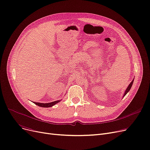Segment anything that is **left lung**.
Instances as JSON below:
<instances>
[{"label":"left lung","mask_w":150,"mask_h":150,"mask_svg":"<svg viewBox=\"0 0 150 150\" xmlns=\"http://www.w3.org/2000/svg\"><path fill=\"white\" fill-rule=\"evenodd\" d=\"M133 82H134V80L132 81V82L129 84V85L128 86V87L127 88V89H126V91H125V94H124V96L123 97H125L126 95V94L129 92V90L131 89V87H132V84H133Z\"/></svg>","instance_id":"1"}]
</instances>
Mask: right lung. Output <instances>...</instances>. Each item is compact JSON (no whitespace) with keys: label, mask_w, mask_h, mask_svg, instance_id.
Returning <instances> with one entry per match:
<instances>
[{"label":"right lung","mask_w":150,"mask_h":150,"mask_svg":"<svg viewBox=\"0 0 150 150\" xmlns=\"http://www.w3.org/2000/svg\"><path fill=\"white\" fill-rule=\"evenodd\" d=\"M61 100H56V101H54L53 102H50V103H39V102H33L35 105L41 107H51L52 106L54 105L55 104H56L57 103L59 102Z\"/></svg>","instance_id":"right-lung-1"}]
</instances>
